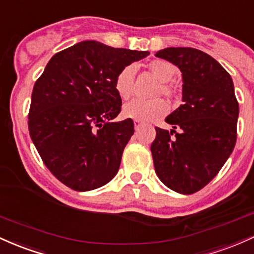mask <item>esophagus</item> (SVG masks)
<instances>
[{
  "mask_svg": "<svg viewBox=\"0 0 254 254\" xmlns=\"http://www.w3.org/2000/svg\"><path fill=\"white\" fill-rule=\"evenodd\" d=\"M142 126V122H140V121H134V128H135V130H139L140 129V127Z\"/></svg>",
  "mask_w": 254,
  "mask_h": 254,
  "instance_id": "1",
  "label": "esophagus"
}]
</instances>
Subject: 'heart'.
Listing matches in <instances>:
<instances>
[{"label":"heart","mask_w":254,"mask_h":254,"mask_svg":"<svg viewBox=\"0 0 254 254\" xmlns=\"http://www.w3.org/2000/svg\"><path fill=\"white\" fill-rule=\"evenodd\" d=\"M147 69L151 74L158 79L159 85L155 91V97L164 96L170 101H175L178 98V90L170 84V80L176 73V68L172 62L165 60H152L147 64ZM133 81H134V68L133 65H126L118 73L115 78L116 92L124 101L129 99L133 95ZM168 113V105L163 99H151V101H141L134 99L124 107V115L128 119L136 120L140 122H150L164 116Z\"/></svg>","instance_id":"heart-1"}]
</instances>
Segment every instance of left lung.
<instances>
[{"instance_id":"1","label":"left lung","mask_w":254,"mask_h":254,"mask_svg":"<svg viewBox=\"0 0 254 254\" xmlns=\"http://www.w3.org/2000/svg\"><path fill=\"white\" fill-rule=\"evenodd\" d=\"M180 68L182 101L156 127L151 145L156 174L182 194L204 189L217 175L236 142L239 103L230 74L210 55L193 48H167L156 53Z\"/></svg>"}]
</instances>
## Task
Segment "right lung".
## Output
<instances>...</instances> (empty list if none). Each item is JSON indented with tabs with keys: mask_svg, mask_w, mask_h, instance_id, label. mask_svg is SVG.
I'll use <instances>...</instances> for the list:
<instances>
[{
	"mask_svg": "<svg viewBox=\"0 0 254 254\" xmlns=\"http://www.w3.org/2000/svg\"><path fill=\"white\" fill-rule=\"evenodd\" d=\"M149 51L80 42L55 54L37 79L28 130L43 163L74 190H91L118 173L122 152L134 133L121 112L114 82L118 73Z\"/></svg>",
	"mask_w": 254,
	"mask_h": 254,
	"instance_id": "add662e5",
	"label": "right lung"
}]
</instances>
